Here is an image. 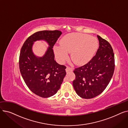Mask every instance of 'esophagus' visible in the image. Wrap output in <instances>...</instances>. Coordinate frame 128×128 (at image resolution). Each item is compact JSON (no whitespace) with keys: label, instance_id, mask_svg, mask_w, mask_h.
Masks as SVG:
<instances>
[{"label":"esophagus","instance_id":"34e87169","mask_svg":"<svg viewBox=\"0 0 128 128\" xmlns=\"http://www.w3.org/2000/svg\"><path fill=\"white\" fill-rule=\"evenodd\" d=\"M72 68H70V67H67L66 68V72H72Z\"/></svg>","mask_w":128,"mask_h":128}]
</instances>
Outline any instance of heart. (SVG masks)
I'll list each match as a JSON object with an SVG mask.
<instances>
[{
    "label": "heart",
    "instance_id": "b5f03b06",
    "mask_svg": "<svg viewBox=\"0 0 128 128\" xmlns=\"http://www.w3.org/2000/svg\"><path fill=\"white\" fill-rule=\"evenodd\" d=\"M98 48L96 38L88 35L72 33L65 36L60 42V46L54 47V52L60 63H63L71 58L76 64L86 63L93 58Z\"/></svg>",
    "mask_w": 128,
    "mask_h": 128
}]
</instances>
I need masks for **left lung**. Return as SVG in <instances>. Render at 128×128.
<instances>
[{
  "instance_id": "1",
  "label": "left lung",
  "mask_w": 128,
  "mask_h": 128,
  "mask_svg": "<svg viewBox=\"0 0 128 128\" xmlns=\"http://www.w3.org/2000/svg\"><path fill=\"white\" fill-rule=\"evenodd\" d=\"M99 48L90 61L74 70L76 78L72 85L76 93L89 99L100 94L106 88L115 70V58L110 43L100 36Z\"/></svg>"
}]
</instances>
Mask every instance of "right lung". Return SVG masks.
<instances>
[{
	"label": "right lung",
	"mask_w": 128,
	"mask_h": 128,
	"mask_svg": "<svg viewBox=\"0 0 128 128\" xmlns=\"http://www.w3.org/2000/svg\"><path fill=\"white\" fill-rule=\"evenodd\" d=\"M62 34L58 30L36 32L26 40L20 52L19 68L23 79L30 90L40 97L49 98L56 94L66 74V66L54 60L52 49ZM39 40L45 41L49 46L40 57L32 51L34 42Z\"/></svg>",
	"instance_id": "add662e5"
}]
</instances>
